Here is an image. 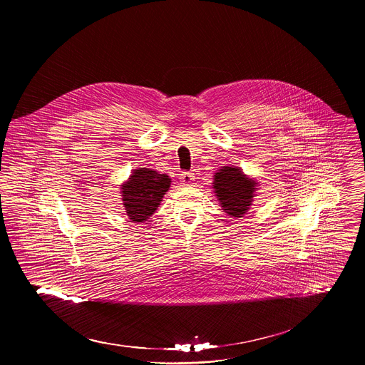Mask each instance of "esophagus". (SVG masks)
Masks as SVG:
<instances>
[{
	"label": "esophagus",
	"instance_id": "esophagus-1",
	"mask_svg": "<svg viewBox=\"0 0 365 365\" xmlns=\"http://www.w3.org/2000/svg\"><path fill=\"white\" fill-rule=\"evenodd\" d=\"M180 180H181V182L184 184V185H190L194 180H195V175L192 174V173H188V171H184L182 174H181V177H180Z\"/></svg>",
	"mask_w": 365,
	"mask_h": 365
}]
</instances>
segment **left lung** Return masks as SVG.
Instances as JSON below:
<instances>
[{
    "mask_svg": "<svg viewBox=\"0 0 365 365\" xmlns=\"http://www.w3.org/2000/svg\"><path fill=\"white\" fill-rule=\"evenodd\" d=\"M212 184L223 212L242 217L252 207L259 182L249 178L240 167L225 165L215 173Z\"/></svg>",
    "mask_w": 365,
    "mask_h": 365,
    "instance_id": "1",
    "label": "left lung"
}]
</instances>
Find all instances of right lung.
I'll return each instance as SVG.
<instances>
[{
    "label": "right lung",
    "mask_w": 365,
    "mask_h": 365,
    "mask_svg": "<svg viewBox=\"0 0 365 365\" xmlns=\"http://www.w3.org/2000/svg\"><path fill=\"white\" fill-rule=\"evenodd\" d=\"M171 178L152 168H138L120 185L122 202L128 217L138 223L148 220L168 191Z\"/></svg>",
    "instance_id": "obj_1"
}]
</instances>
